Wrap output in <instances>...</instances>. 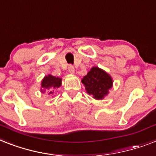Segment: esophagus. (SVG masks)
Listing matches in <instances>:
<instances>
[{"mask_svg":"<svg viewBox=\"0 0 156 156\" xmlns=\"http://www.w3.org/2000/svg\"><path fill=\"white\" fill-rule=\"evenodd\" d=\"M68 71L70 73V74H74V66L72 65H69V66H68Z\"/></svg>","mask_w":156,"mask_h":156,"instance_id":"1","label":"esophagus"}]
</instances>
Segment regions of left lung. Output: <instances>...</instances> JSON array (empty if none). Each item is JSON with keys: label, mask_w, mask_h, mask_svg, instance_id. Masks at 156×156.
<instances>
[{"label": "left lung", "mask_w": 156, "mask_h": 156, "mask_svg": "<svg viewBox=\"0 0 156 156\" xmlns=\"http://www.w3.org/2000/svg\"><path fill=\"white\" fill-rule=\"evenodd\" d=\"M87 93L95 99H102L112 87L113 81L107 73L98 67L91 68L82 80Z\"/></svg>", "instance_id": "1"}]
</instances>
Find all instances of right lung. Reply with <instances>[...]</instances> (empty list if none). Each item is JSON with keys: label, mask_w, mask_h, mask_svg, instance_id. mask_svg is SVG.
<instances>
[{"label": "right lung", "mask_w": 156, "mask_h": 156, "mask_svg": "<svg viewBox=\"0 0 156 156\" xmlns=\"http://www.w3.org/2000/svg\"><path fill=\"white\" fill-rule=\"evenodd\" d=\"M61 84H62V78H56L52 75H48L43 78L41 82V87L47 91L48 94L49 95L53 94V90L58 88Z\"/></svg>", "instance_id": "1"}]
</instances>
